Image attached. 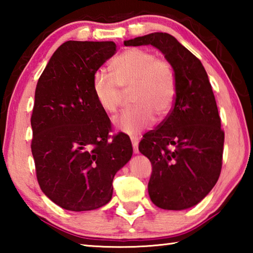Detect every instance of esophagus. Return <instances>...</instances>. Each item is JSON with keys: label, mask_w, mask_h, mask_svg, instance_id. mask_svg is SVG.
Segmentation results:
<instances>
[{"label": "esophagus", "mask_w": 253, "mask_h": 253, "mask_svg": "<svg viewBox=\"0 0 253 253\" xmlns=\"http://www.w3.org/2000/svg\"><path fill=\"white\" fill-rule=\"evenodd\" d=\"M131 144H132V149H134V153L138 154L139 153V151H138V138H134V137H132Z\"/></svg>", "instance_id": "1"}]
</instances>
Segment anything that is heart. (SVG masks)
<instances>
[{"instance_id": "b5f03b06", "label": "heart", "mask_w": 253, "mask_h": 253, "mask_svg": "<svg viewBox=\"0 0 253 253\" xmlns=\"http://www.w3.org/2000/svg\"><path fill=\"white\" fill-rule=\"evenodd\" d=\"M111 68L114 76L97 70L91 87L98 106L109 115L117 113L126 92L133 90L135 106L115 119L119 130L136 136L152 125L155 116H168L176 97V78L169 60L151 50L130 48L114 60Z\"/></svg>"}]
</instances>
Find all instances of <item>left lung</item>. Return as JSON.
<instances>
[{
	"instance_id": "8db88e82",
	"label": "left lung",
	"mask_w": 253,
	"mask_h": 253,
	"mask_svg": "<svg viewBox=\"0 0 253 253\" xmlns=\"http://www.w3.org/2000/svg\"><path fill=\"white\" fill-rule=\"evenodd\" d=\"M124 43L155 46L173 66L176 78L173 108L138 146L152 163L149 198L164 210L194 207L216 184L223 155L224 131L207 71L169 33H151Z\"/></svg>"
}]
</instances>
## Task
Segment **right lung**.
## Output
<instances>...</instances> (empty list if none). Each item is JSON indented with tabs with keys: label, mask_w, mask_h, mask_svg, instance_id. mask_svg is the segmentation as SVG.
Instances as JSON below:
<instances>
[{
	"label": "right lung",
	"mask_w": 253,
	"mask_h": 253,
	"mask_svg": "<svg viewBox=\"0 0 253 253\" xmlns=\"http://www.w3.org/2000/svg\"><path fill=\"white\" fill-rule=\"evenodd\" d=\"M113 41H67L38 80L31 151L38 183L62 209L90 211L113 196V179L132 155L130 139L110 138V121L93 97L92 76L116 52Z\"/></svg>",
	"instance_id": "right-lung-1"
}]
</instances>
